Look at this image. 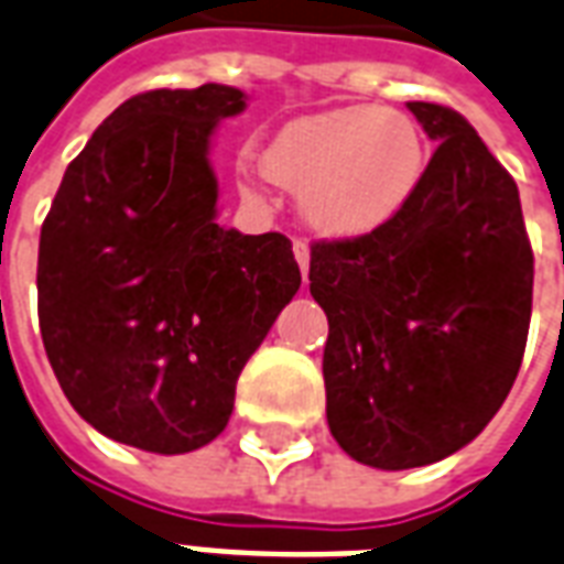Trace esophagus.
Returning a JSON list of instances; mask_svg holds the SVG:
<instances>
[{
  "mask_svg": "<svg viewBox=\"0 0 564 564\" xmlns=\"http://www.w3.org/2000/svg\"><path fill=\"white\" fill-rule=\"evenodd\" d=\"M294 256H296V264H300V270H303V279L308 276V259H312V256H308V243L303 241V238H296L294 241Z\"/></svg>",
  "mask_w": 564,
  "mask_h": 564,
  "instance_id": "1",
  "label": "esophagus"
}]
</instances>
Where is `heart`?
Segmentation results:
<instances>
[{"instance_id": "heart-1", "label": "heart", "mask_w": 564, "mask_h": 564, "mask_svg": "<svg viewBox=\"0 0 564 564\" xmlns=\"http://www.w3.org/2000/svg\"><path fill=\"white\" fill-rule=\"evenodd\" d=\"M261 173L300 191L305 223L323 238L382 232L426 176V143L412 117L382 105H341L296 117L270 134Z\"/></svg>"}]
</instances>
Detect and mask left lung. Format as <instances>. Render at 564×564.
<instances>
[{"label": "left lung", "instance_id": "left-lung-1", "mask_svg": "<svg viewBox=\"0 0 564 564\" xmlns=\"http://www.w3.org/2000/svg\"><path fill=\"white\" fill-rule=\"evenodd\" d=\"M435 141L412 205L382 232L312 243L329 317L326 421L379 470L432 465L474 441L521 368L532 247L514 178L447 105L409 102Z\"/></svg>", "mask_w": 564, "mask_h": 564}]
</instances>
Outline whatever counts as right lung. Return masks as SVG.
Returning a JSON list of instances; mask_svg holds the SVG:
<instances>
[{
  "label": "right lung",
  "mask_w": 564,
  "mask_h": 564,
  "mask_svg": "<svg viewBox=\"0 0 564 564\" xmlns=\"http://www.w3.org/2000/svg\"><path fill=\"white\" fill-rule=\"evenodd\" d=\"M243 108L229 85L126 99L43 220L37 317L61 391L147 453H191L226 430L243 365L303 282L285 235L217 223L212 134Z\"/></svg>",
  "instance_id": "right-lung-1"
}]
</instances>
